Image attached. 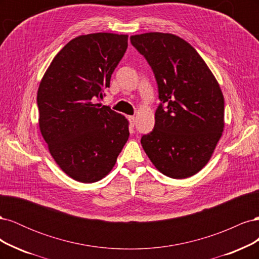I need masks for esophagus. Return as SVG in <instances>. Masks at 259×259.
Here are the masks:
<instances>
[{
	"label": "esophagus",
	"instance_id": "34e87169",
	"mask_svg": "<svg viewBox=\"0 0 259 259\" xmlns=\"http://www.w3.org/2000/svg\"><path fill=\"white\" fill-rule=\"evenodd\" d=\"M128 120H130V122H131V124L132 125H135L136 124V121H137V119L136 117L133 115V116H128Z\"/></svg>",
	"mask_w": 259,
	"mask_h": 259
}]
</instances>
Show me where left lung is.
Masks as SVG:
<instances>
[{"label":"left lung","mask_w":259,"mask_h":259,"mask_svg":"<svg viewBox=\"0 0 259 259\" xmlns=\"http://www.w3.org/2000/svg\"><path fill=\"white\" fill-rule=\"evenodd\" d=\"M159 88L154 128L142 146L155 168L174 179L193 176L204 167L225 127L224 95L216 77L192 46L175 34L132 35Z\"/></svg>","instance_id":"obj_1"}]
</instances>
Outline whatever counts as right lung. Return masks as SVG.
<instances>
[{"mask_svg":"<svg viewBox=\"0 0 259 259\" xmlns=\"http://www.w3.org/2000/svg\"><path fill=\"white\" fill-rule=\"evenodd\" d=\"M127 38L108 32L72 38L38 85L41 134L57 165L77 182L92 184L106 177L128 139L126 117L94 103L110 86Z\"/></svg>","mask_w":259,"mask_h":259,"instance_id":"1","label":"right lung"}]
</instances>
